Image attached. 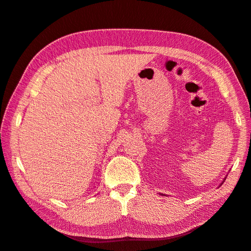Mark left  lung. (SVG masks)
Instances as JSON below:
<instances>
[{"label": "left lung", "mask_w": 251, "mask_h": 251, "mask_svg": "<svg viewBox=\"0 0 251 251\" xmlns=\"http://www.w3.org/2000/svg\"><path fill=\"white\" fill-rule=\"evenodd\" d=\"M224 180H226V178H224ZM223 182H224V181H223ZM221 185H222V183H221ZM160 195H161V196H165V194H160Z\"/></svg>", "instance_id": "left-lung-1"}]
</instances>
